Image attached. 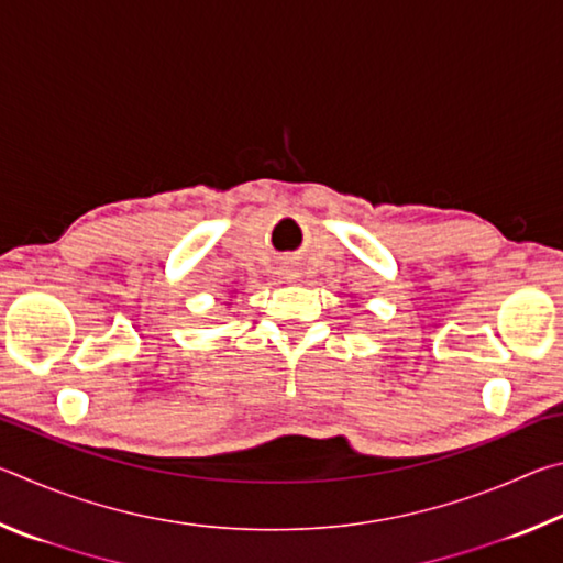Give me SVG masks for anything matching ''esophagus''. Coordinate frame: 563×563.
Returning <instances> with one entry per match:
<instances>
[{"label": "esophagus", "mask_w": 563, "mask_h": 563, "mask_svg": "<svg viewBox=\"0 0 563 563\" xmlns=\"http://www.w3.org/2000/svg\"><path fill=\"white\" fill-rule=\"evenodd\" d=\"M283 275H285V278H288V280H295V278H298V273H295L292 268H285V273H283Z\"/></svg>", "instance_id": "34e87169"}]
</instances>
